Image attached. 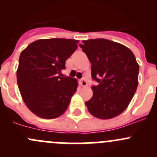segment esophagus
<instances>
[{
    "mask_svg": "<svg viewBox=\"0 0 157 157\" xmlns=\"http://www.w3.org/2000/svg\"><path fill=\"white\" fill-rule=\"evenodd\" d=\"M80 85H81L82 86H86V85H87V82H86L85 77H83L82 79H80Z\"/></svg>",
    "mask_w": 157,
    "mask_h": 157,
    "instance_id": "esophagus-1",
    "label": "esophagus"
}]
</instances>
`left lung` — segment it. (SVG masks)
<instances>
[{
    "label": "left lung",
    "mask_w": 157,
    "mask_h": 157,
    "mask_svg": "<svg viewBox=\"0 0 157 157\" xmlns=\"http://www.w3.org/2000/svg\"><path fill=\"white\" fill-rule=\"evenodd\" d=\"M92 64L93 97L85 102L89 112L100 119L120 115L128 107L138 84L139 65L124 45L104 39L80 44Z\"/></svg>",
    "instance_id": "8db88e82"
}]
</instances>
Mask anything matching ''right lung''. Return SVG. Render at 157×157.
<instances>
[{"label":"right lung","instance_id":"obj_1","mask_svg":"<svg viewBox=\"0 0 157 157\" xmlns=\"http://www.w3.org/2000/svg\"><path fill=\"white\" fill-rule=\"evenodd\" d=\"M77 43L74 39H39L20 54L17 84L26 106L37 116L58 118L67 109L78 84L75 78L58 75Z\"/></svg>","mask_w":157,"mask_h":157}]
</instances>
